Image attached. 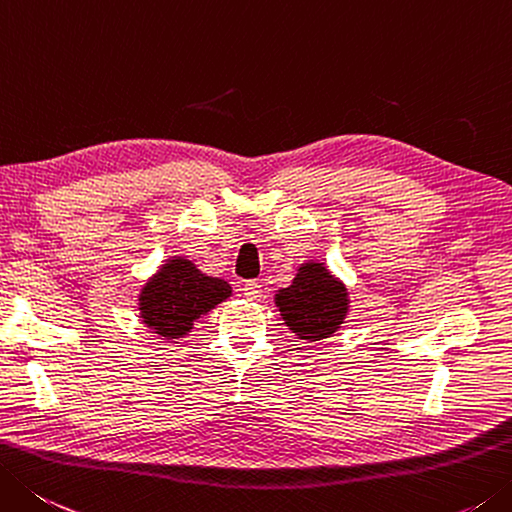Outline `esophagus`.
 Masks as SVG:
<instances>
[{
    "label": "esophagus",
    "mask_w": 512,
    "mask_h": 512,
    "mask_svg": "<svg viewBox=\"0 0 512 512\" xmlns=\"http://www.w3.org/2000/svg\"><path fill=\"white\" fill-rule=\"evenodd\" d=\"M243 294L247 301H260V296H263V289H260L258 281H247L243 285Z\"/></svg>",
    "instance_id": "1"
}]
</instances>
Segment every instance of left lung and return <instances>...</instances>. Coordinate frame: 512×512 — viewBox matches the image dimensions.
Wrapping results in <instances>:
<instances>
[{
	"label": "left lung",
	"instance_id": "left-lung-1",
	"mask_svg": "<svg viewBox=\"0 0 512 512\" xmlns=\"http://www.w3.org/2000/svg\"><path fill=\"white\" fill-rule=\"evenodd\" d=\"M276 305L298 339L321 341L339 330L347 314V292L321 263H305L294 283L276 294Z\"/></svg>",
	"mask_w": 512,
	"mask_h": 512
}]
</instances>
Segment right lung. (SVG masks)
<instances>
[{"instance_id":"add662e5","label":"right lung","mask_w":512,"mask_h":512,"mask_svg":"<svg viewBox=\"0 0 512 512\" xmlns=\"http://www.w3.org/2000/svg\"><path fill=\"white\" fill-rule=\"evenodd\" d=\"M229 294L231 287L223 278L202 274L187 258H173L144 285L140 312L153 332L180 339L191 332L196 318L214 310Z\"/></svg>"}]
</instances>
